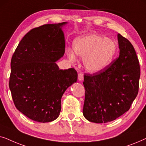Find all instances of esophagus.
<instances>
[{"mask_svg":"<svg viewBox=\"0 0 146 146\" xmlns=\"http://www.w3.org/2000/svg\"><path fill=\"white\" fill-rule=\"evenodd\" d=\"M78 80L80 81H82L83 79H84L83 73H79L78 76Z\"/></svg>","mask_w":146,"mask_h":146,"instance_id":"obj_1","label":"esophagus"}]
</instances>
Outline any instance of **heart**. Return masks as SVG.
<instances>
[{
    "mask_svg": "<svg viewBox=\"0 0 146 146\" xmlns=\"http://www.w3.org/2000/svg\"><path fill=\"white\" fill-rule=\"evenodd\" d=\"M73 50L68 49L67 55L71 61L76 60V54L84 58L86 69L90 72L104 70L113 60L116 45L112 40L96 34H88L77 38L73 42Z\"/></svg>",
    "mask_w": 146,
    "mask_h": 146,
    "instance_id": "1",
    "label": "heart"
}]
</instances>
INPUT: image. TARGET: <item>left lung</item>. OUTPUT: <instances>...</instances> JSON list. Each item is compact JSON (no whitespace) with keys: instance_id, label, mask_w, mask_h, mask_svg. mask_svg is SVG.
Masks as SVG:
<instances>
[{"instance_id":"obj_1","label":"left lung","mask_w":146,"mask_h":146,"mask_svg":"<svg viewBox=\"0 0 146 146\" xmlns=\"http://www.w3.org/2000/svg\"><path fill=\"white\" fill-rule=\"evenodd\" d=\"M119 55L103 70L84 76L83 115L94 123L115 119L130 108L139 90L140 67L134 48L117 35Z\"/></svg>"}]
</instances>
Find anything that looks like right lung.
<instances>
[{"instance_id": "obj_1", "label": "right lung", "mask_w": 146, "mask_h": 146, "mask_svg": "<svg viewBox=\"0 0 146 146\" xmlns=\"http://www.w3.org/2000/svg\"><path fill=\"white\" fill-rule=\"evenodd\" d=\"M66 23L44 25L31 30L12 57L9 88L14 104L34 121L44 123L56 119L63 94L77 81L74 68L60 70L55 62L65 52L62 27Z\"/></svg>"}]
</instances>
